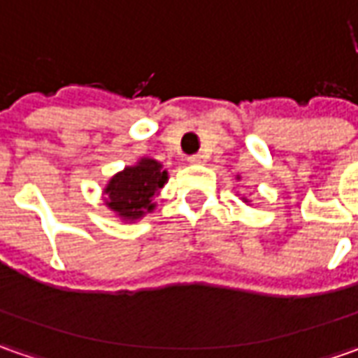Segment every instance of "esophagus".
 <instances>
[{
	"label": "esophagus",
	"mask_w": 358,
	"mask_h": 358,
	"mask_svg": "<svg viewBox=\"0 0 358 358\" xmlns=\"http://www.w3.org/2000/svg\"><path fill=\"white\" fill-rule=\"evenodd\" d=\"M187 161L193 163V165H199V163H205V155H191Z\"/></svg>",
	"instance_id": "34e87169"
}]
</instances>
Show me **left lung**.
Wrapping results in <instances>:
<instances>
[{
    "label": "left lung",
    "instance_id": "obj_1",
    "mask_svg": "<svg viewBox=\"0 0 358 358\" xmlns=\"http://www.w3.org/2000/svg\"><path fill=\"white\" fill-rule=\"evenodd\" d=\"M243 203H247V205H249V203H251V201L247 199V197H243Z\"/></svg>",
    "mask_w": 358,
    "mask_h": 358
}]
</instances>
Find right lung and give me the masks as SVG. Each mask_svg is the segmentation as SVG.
Listing matches in <instances>:
<instances>
[{
	"mask_svg": "<svg viewBox=\"0 0 358 358\" xmlns=\"http://www.w3.org/2000/svg\"><path fill=\"white\" fill-rule=\"evenodd\" d=\"M167 171L151 157H141L115 173L103 189V203L121 221H139L155 209L153 197L167 183Z\"/></svg>",
	"mask_w": 358,
	"mask_h": 358,
	"instance_id": "obj_1",
	"label": "right lung"
}]
</instances>
